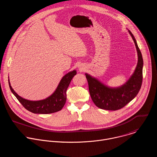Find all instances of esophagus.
Instances as JSON below:
<instances>
[{
	"mask_svg": "<svg viewBox=\"0 0 157 157\" xmlns=\"http://www.w3.org/2000/svg\"><path fill=\"white\" fill-rule=\"evenodd\" d=\"M84 69V67L83 66L80 65V66L79 67V70H83Z\"/></svg>",
	"mask_w": 157,
	"mask_h": 157,
	"instance_id": "1",
	"label": "esophagus"
}]
</instances>
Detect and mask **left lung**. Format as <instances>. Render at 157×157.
<instances>
[{"instance_id":"1","label":"left lung","mask_w":157,"mask_h":157,"mask_svg":"<svg viewBox=\"0 0 157 157\" xmlns=\"http://www.w3.org/2000/svg\"><path fill=\"white\" fill-rule=\"evenodd\" d=\"M131 36L137 52L138 62L136 68L129 79L122 86L111 87L103 84L97 78L86 73L89 93L95 105L107 110H117L122 109L130 102L139 93L142 82L143 59L136 39L132 33Z\"/></svg>"}]
</instances>
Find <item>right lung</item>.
<instances>
[{
  "label": "right lung",
  "instance_id": "obj_1",
  "mask_svg": "<svg viewBox=\"0 0 157 157\" xmlns=\"http://www.w3.org/2000/svg\"><path fill=\"white\" fill-rule=\"evenodd\" d=\"M76 75V70L68 73L62 78L53 94L45 99L36 101L27 100L18 95L12 87L9 79V84L12 92L26 110L33 113L49 114L59 112L63 109L67 100V90Z\"/></svg>",
  "mask_w": 157,
  "mask_h": 157
}]
</instances>
